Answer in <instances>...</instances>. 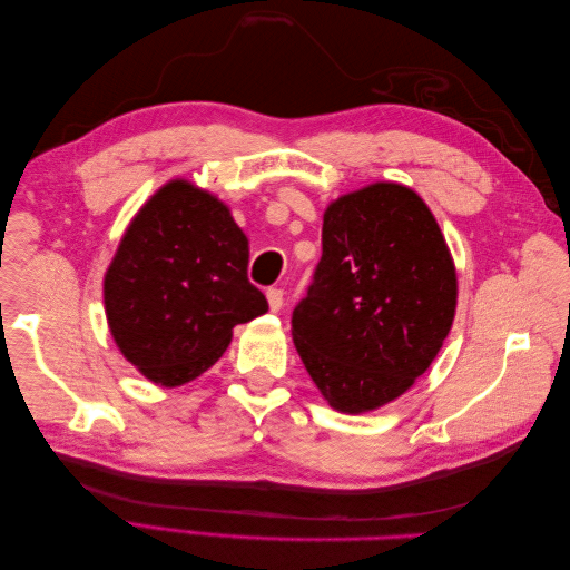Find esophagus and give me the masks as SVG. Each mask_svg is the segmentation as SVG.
Returning a JSON list of instances; mask_svg holds the SVG:
<instances>
[{
	"label": "esophagus",
	"mask_w": 570,
	"mask_h": 570,
	"mask_svg": "<svg viewBox=\"0 0 570 570\" xmlns=\"http://www.w3.org/2000/svg\"><path fill=\"white\" fill-rule=\"evenodd\" d=\"M266 299H268V306H271V312H281L283 308V289H278V287H271L268 292H266Z\"/></svg>",
	"instance_id": "34e87169"
}]
</instances>
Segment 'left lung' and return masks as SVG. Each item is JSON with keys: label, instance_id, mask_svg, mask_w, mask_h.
Listing matches in <instances>:
<instances>
[{"label": "left lung", "instance_id": "left-lung-1", "mask_svg": "<svg viewBox=\"0 0 570 570\" xmlns=\"http://www.w3.org/2000/svg\"><path fill=\"white\" fill-rule=\"evenodd\" d=\"M323 254L292 312L304 368L333 409L364 413L404 394L442 350L456 271L411 187L373 183L323 214Z\"/></svg>", "mask_w": 570, "mask_h": 570}]
</instances>
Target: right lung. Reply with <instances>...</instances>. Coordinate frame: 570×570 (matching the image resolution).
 Wrapping results in <instances>:
<instances>
[{
	"mask_svg": "<svg viewBox=\"0 0 570 570\" xmlns=\"http://www.w3.org/2000/svg\"><path fill=\"white\" fill-rule=\"evenodd\" d=\"M247 264L249 243L228 206L187 180L166 183L130 220L105 275L120 354L157 385L195 381L237 323L268 312Z\"/></svg>",
	"mask_w": 570,
	"mask_h": 570,
	"instance_id": "obj_1",
	"label": "right lung"
}]
</instances>
